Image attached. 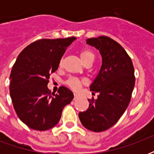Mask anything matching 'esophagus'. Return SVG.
<instances>
[{"mask_svg": "<svg viewBox=\"0 0 154 154\" xmlns=\"http://www.w3.org/2000/svg\"><path fill=\"white\" fill-rule=\"evenodd\" d=\"M78 97H78V95H77V94H74V97H73V100H74V101H76V100H77V99H78Z\"/></svg>", "mask_w": 154, "mask_h": 154, "instance_id": "obj_1", "label": "esophagus"}]
</instances>
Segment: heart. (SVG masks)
Here are the masks:
<instances>
[{
  "instance_id": "1",
  "label": "heart",
  "mask_w": 154,
  "mask_h": 154,
  "mask_svg": "<svg viewBox=\"0 0 154 154\" xmlns=\"http://www.w3.org/2000/svg\"><path fill=\"white\" fill-rule=\"evenodd\" d=\"M80 57H81V59L83 61V63L86 60H88V59H94V55L93 52H91L90 50H88V49H85V50L81 52ZM82 83H83L82 81H80L79 79L74 78V77L70 78L67 82L68 85L71 87L73 90H76V91L79 90L81 86H82Z\"/></svg>"
}]
</instances>
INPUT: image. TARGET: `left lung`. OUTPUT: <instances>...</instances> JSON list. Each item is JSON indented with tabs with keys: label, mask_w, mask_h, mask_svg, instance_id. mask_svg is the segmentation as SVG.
<instances>
[{
	"label": "left lung",
	"mask_w": 154,
	"mask_h": 154,
	"mask_svg": "<svg viewBox=\"0 0 154 154\" xmlns=\"http://www.w3.org/2000/svg\"><path fill=\"white\" fill-rule=\"evenodd\" d=\"M86 44L99 50L102 58L98 74L89 86L99 95L97 100H89V109L78 116L85 128L105 131L118 122L129 105L135 85L134 65L123 47L109 37L89 38Z\"/></svg>",
	"instance_id": "1"
}]
</instances>
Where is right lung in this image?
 Here are the masks:
<instances>
[{"label":"right lung","mask_w":154,"mask_h":154,"mask_svg":"<svg viewBox=\"0 0 154 154\" xmlns=\"http://www.w3.org/2000/svg\"><path fill=\"white\" fill-rule=\"evenodd\" d=\"M76 39L38 40L18 55L9 77V93L18 117L31 129L44 131L55 126L63 109L73 99L72 92L66 87L51 94L47 85L65 49Z\"/></svg>","instance_id":"add662e5"}]
</instances>
